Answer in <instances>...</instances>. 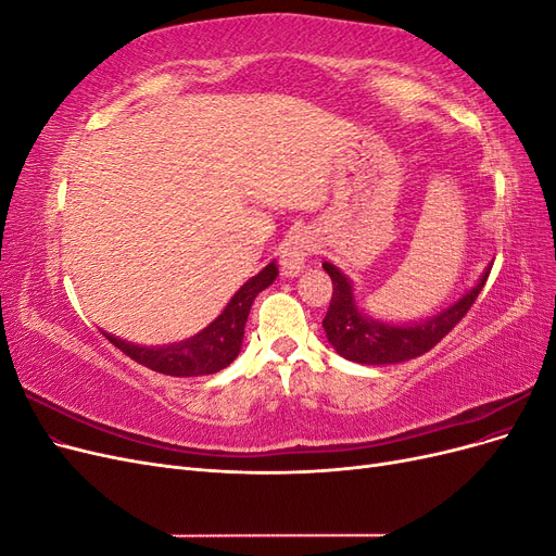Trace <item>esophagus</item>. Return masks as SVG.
I'll list each match as a JSON object with an SVG mask.
<instances>
[{
    "label": "esophagus",
    "instance_id": "34e87169",
    "mask_svg": "<svg viewBox=\"0 0 556 556\" xmlns=\"http://www.w3.org/2000/svg\"><path fill=\"white\" fill-rule=\"evenodd\" d=\"M315 233L311 229H296L280 245V271L285 278H296L304 271V262L315 250Z\"/></svg>",
    "mask_w": 556,
    "mask_h": 556
}]
</instances>
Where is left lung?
Masks as SVG:
<instances>
[{
  "mask_svg": "<svg viewBox=\"0 0 556 556\" xmlns=\"http://www.w3.org/2000/svg\"><path fill=\"white\" fill-rule=\"evenodd\" d=\"M323 268L333 282L331 304L323 319L327 341L350 362L384 366L415 359L429 352L435 343H441L473 306L492 266H486L473 288L462 294L452 306L431 317L417 319V323H387V319L371 317L357 304L352 280L341 268L331 262H325Z\"/></svg>",
  "mask_w": 556,
  "mask_h": 556,
  "instance_id": "obj_1",
  "label": "left lung"
}]
</instances>
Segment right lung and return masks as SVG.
I'll list each match as a JSON object with an SVG mask.
<instances>
[{"mask_svg": "<svg viewBox=\"0 0 556 556\" xmlns=\"http://www.w3.org/2000/svg\"><path fill=\"white\" fill-rule=\"evenodd\" d=\"M278 276L276 262H268L257 276L243 282L239 292L229 299L225 311L217 315L208 327L190 339L169 343V345H139L125 339H117L113 333L102 331L106 339L123 350L134 362L148 366L150 371H157L174 378H192V376H211L223 371L233 359L239 357L243 345L245 323L250 315V306L255 296L266 290Z\"/></svg>", "mask_w": 556, "mask_h": 556, "instance_id": "obj_1", "label": "right lung"}]
</instances>
